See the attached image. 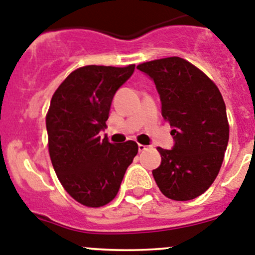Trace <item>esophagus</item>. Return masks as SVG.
Returning <instances> with one entry per match:
<instances>
[{"instance_id": "34e87169", "label": "esophagus", "mask_w": 255, "mask_h": 255, "mask_svg": "<svg viewBox=\"0 0 255 255\" xmlns=\"http://www.w3.org/2000/svg\"><path fill=\"white\" fill-rule=\"evenodd\" d=\"M147 148H148V146H146V144L138 143V150L139 151H144V150H147Z\"/></svg>"}]
</instances>
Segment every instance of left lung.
Segmentation results:
<instances>
[{
    "mask_svg": "<svg viewBox=\"0 0 255 255\" xmlns=\"http://www.w3.org/2000/svg\"><path fill=\"white\" fill-rule=\"evenodd\" d=\"M137 68L155 82L175 141L173 150L157 147L161 164L152 170L156 184L174 201L197 198L215 182L228 147L221 93L205 72L180 57L144 62Z\"/></svg>",
    "mask_w": 255,
    "mask_h": 255,
    "instance_id": "8db88e82",
    "label": "left lung"
}]
</instances>
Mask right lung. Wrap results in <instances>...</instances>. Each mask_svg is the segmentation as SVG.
<instances>
[{
    "mask_svg": "<svg viewBox=\"0 0 255 255\" xmlns=\"http://www.w3.org/2000/svg\"><path fill=\"white\" fill-rule=\"evenodd\" d=\"M133 71L134 65L84 66L63 80L50 100L45 125L52 165L66 192L86 207L113 201L138 152L134 141L114 144L99 136L114 94Z\"/></svg>",
    "mask_w": 255,
    "mask_h": 255,
    "instance_id": "obj_1",
    "label": "right lung"
}]
</instances>
